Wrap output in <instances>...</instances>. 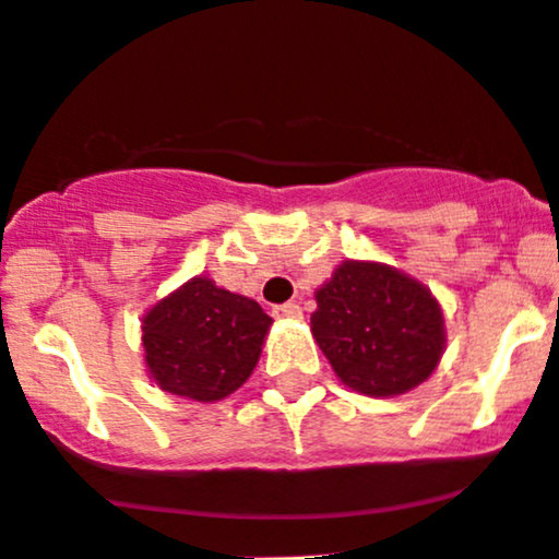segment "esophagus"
<instances>
[{
  "instance_id": "34e87169",
  "label": "esophagus",
  "mask_w": 559,
  "mask_h": 559,
  "mask_svg": "<svg viewBox=\"0 0 559 559\" xmlns=\"http://www.w3.org/2000/svg\"><path fill=\"white\" fill-rule=\"evenodd\" d=\"M273 316L294 321V318H302V308H299L297 302H286V305H278V308H273Z\"/></svg>"
}]
</instances>
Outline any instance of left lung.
I'll return each mask as SVG.
<instances>
[{"label": "left lung", "mask_w": 559, "mask_h": 559, "mask_svg": "<svg viewBox=\"0 0 559 559\" xmlns=\"http://www.w3.org/2000/svg\"><path fill=\"white\" fill-rule=\"evenodd\" d=\"M310 329L349 390L392 397L438 369L445 323L425 284L382 262L347 260L316 292Z\"/></svg>", "instance_id": "obj_1"}]
</instances>
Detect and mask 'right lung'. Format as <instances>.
Wrapping results in <instances>:
<instances>
[{
	"mask_svg": "<svg viewBox=\"0 0 559 559\" xmlns=\"http://www.w3.org/2000/svg\"><path fill=\"white\" fill-rule=\"evenodd\" d=\"M270 323L254 299L195 275L143 316L145 366L164 392L223 401L251 377Z\"/></svg>",
	"mask_w": 559,
	"mask_h": 559,
	"instance_id": "right-lung-1",
	"label": "right lung"
}]
</instances>
